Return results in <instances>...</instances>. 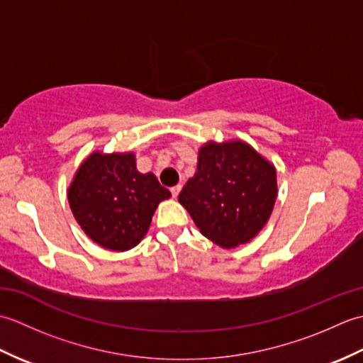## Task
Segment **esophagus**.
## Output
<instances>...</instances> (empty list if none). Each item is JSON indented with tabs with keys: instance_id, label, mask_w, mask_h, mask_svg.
I'll list each match as a JSON object with an SVG mask.
<instances>
[{
	"instance_id": "obj_1",
	"label": "esophagus",
	"mask_w": 363,
	"mask_h": 363,
	"mask_svg": "<svg viewBox=\"0 0 363 363\" xmlns=\"http://www.w3.org/2000/svg\"><path fill=\"white\" fill-rule=\"evenodd\" d=\"M181 190H182V186H174V187H172V195H173V198L179 196Z\"/></svg>"
}]
</instances>
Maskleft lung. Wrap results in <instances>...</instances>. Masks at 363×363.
Here are the masks:
<instances>
[{
	"instance_id": "obj_1",
	"label": "left lung",
	"mask_w": 363,
	"mask_h": 363,
	"mask_svg": "<svg viewBox=\"0 0 363 363\" xmlns=\"http://www.w3.org/2000/svg\"><path fill=\"white\" fill-rule=\"evenodd\" d=\"M277 198L274 165L243 140L206 142L179 203L199 233L225 250L248 243L269 220Z\"/></svg>"
}]
</instances>
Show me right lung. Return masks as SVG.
Segmentation results:
<instances>
[{"label": "right lung", "mask_w": 363, "mask_h": 363, "mask_svg": "<svg viewBox=\"0 0 363 363\" xmlns=\"http://www.w3.org/2000/svg\"><path fill=\"white\" fill-rule=\"evenodd\" d=\"M169 196L152 173L138 172L133 151H94L67 189L68 204L86 235L120 252L143 240L157 206Z\"/></svg>", "instance_id": "1"}]
</instances>
